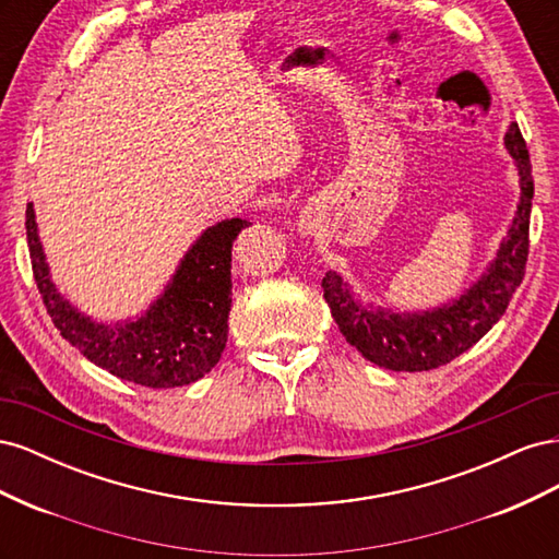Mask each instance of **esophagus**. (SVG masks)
Wrapping results in <instances>:
<instances>
[{"mask_svg": "<svg viewBox=\"0 0 559 559\" xmlns=\"http://www.w3.org/2000/svg\"><path fill=\"white\" fill-rule=\"evenodd\" d=\"M317 218L312 214H300L298 218V230L302 238H312V235H317Z\"/></svg>", "mask_w": 559, "mask_h": 559, "instance_id": "esophagus-1", "label": "esophagus"}]
</instances>
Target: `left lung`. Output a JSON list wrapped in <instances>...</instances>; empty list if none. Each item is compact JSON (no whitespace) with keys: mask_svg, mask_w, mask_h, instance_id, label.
Here are the masks:
<instances>
[{"mask_svg":"<svg viewBox=\"0 0 559 559\" xmlns=\"http://www.w3.org/2000/svg\"><path fill=\"white\" fill-rule=\"evenodd\" d=\"M503 144L520 177V202L495 261L460 298L431 310L396 312L373 302H361L347 280L333 270L321 280L337 329L370 364L386 370H405V373L445 366L476 345L509 308L524 277V263L530 253L534 181L530 151L518 123H511Z\"/></svg>","mask_w":559,"mask_h":559,"instance_id":"8db88e82","label":"left lung"}]
</instances>
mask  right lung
Instances as JSON below:
<instances>
[{
  "mask_svg": "<svg viewBox=\"0 0 559 559\" xmlns=\"http://www.w3.org/2000/svg\"><path fill=\"white\" fill-rule=\"evenodd\" d=\"M247 226L245 218H224L202 230L146 312L107 324L83 314L58 292L32 202L25 212L32 273L60 335L111 376L151 389L191 384L222 359L233 296L230 251Z\"/></svg>",
  "mask_w": 559,
  "mask_h": 559,
  "instance_id": "right-lung-1",
  "label": "right lung"
}]
</instances>
